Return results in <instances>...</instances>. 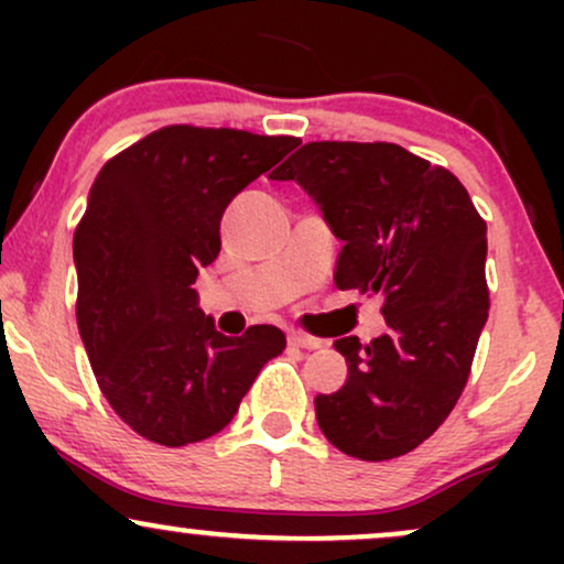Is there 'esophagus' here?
Masks as SVG:
<instances>
[{"label": "esophagus", "instance_id": "esophagus-1", "mask_svg": "<svg viewBox=\"0 0 564 564\" xmlns=\"http://www.w3.org/2000/svg\"><path fill=\"white\" fill-rule=\"evenodd\" d=\"M289 345L291 347H304V349H318L323 341L315 339V336H307V334H300V332H291L289 334Z\"/></svg>", "mask_w": 564, "mask_h": 564}]
</instances>
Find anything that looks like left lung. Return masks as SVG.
Wrapping results in <instances>:
<instances>
[{
	"label": "left lung",
	"mask_w": 564,
	"mask_h": 564,
	"mask_svg": "<svg viewBox=\"0 0 564 564\" xmlns=\"http://www.w3.org/2000/svg\"><path fill=\"white\" fill-rule=\"evenodd\" d=\"M294 180L341 241L336 289L381 294L387 334L336 339L347 381L315 398L328 443L360 462L422 445L448 419L488 321V228L467 187L392 142H307Z\"/></svg>",
	"instance_id": "obj_1"
}]
</instances>
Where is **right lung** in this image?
<instances>
[{"label": "right lung", "instance_id": "1", "mask_svg": "<svg viewBox=\"0 0 564 564\" xmlns=\"http://www.w3.org/2000/svg\"><path fill=\"white\" fill-rule=\"evenodd\" d=\"M296 145L283 134L164 127L89 187L74 232L76 321L102 394L145 440L180 448L217 435L286 347L275 326L219 334L193 283L217 260L230 200Z\"/></svg>", "mask_w": 564, "mask_h": 564}]
</instances>
